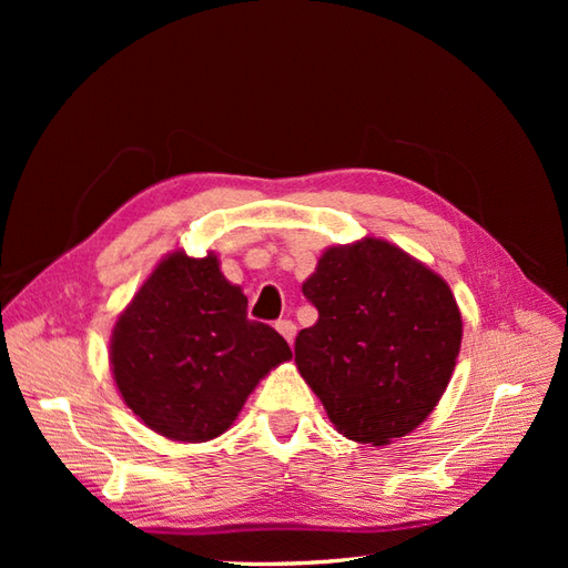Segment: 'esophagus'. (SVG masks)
Returning a JSON list of instances; mask_svg holds the SVG:
<instances>
[{"instance_id":"1","label":"esophagus","mask_w":568,"mask_h":568,"mask_svg":"<svg viewBox=\"0 0 568 568\" xmlns=\"http://www.w3.org/2000/svg\"><path fill=\"white\" fill-rule=\"evenodd\" d=\"M274 326H277V332H280L288 343H294V336H296V324H294V322H291V320H280Z\"/></svg>"}]
</instances>
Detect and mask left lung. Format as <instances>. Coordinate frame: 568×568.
<instances>
[{"mask_svg": "<svg viewBox=\"0 0 568 568\" xmlns=\"http://www.w3.org/2000/svg\"><path fill=\"white\" fill-rule=\"evenodd\" d=\"M303 296L317 322L296 365L343 436L386 445L432 415L462 343L450 286L403 248L367 236L326 251Z\"/></svg>", "mask_w": 568, "mask_h": 568, "instance_id": "1", "label": "left lung"}]
</instances>
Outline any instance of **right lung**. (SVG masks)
Returning a JSON list of instances; mask_svg holds the SVG:
<instances>
[{
    "label": "right lung",
    "mask_w": 568,
    "mask_h": 568,
    "mask_svg": "<svg viewBox=\"0 0 568 568\" xmlns=\"http://www.w3.org/2000/svg\"><path fill=\"white\" fill-rule=\"evenodd\" d=\"M213 253H170L136 291L111 336L113 379L153 432L201 443L227 432L263 376L291 357Z\"/></svg>",
    "instance_id": "right-lung-1"
}]
</instances>
